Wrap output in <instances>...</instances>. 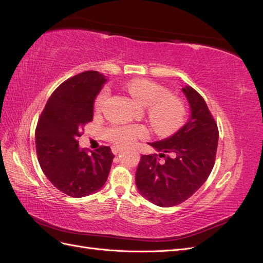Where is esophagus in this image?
Listing matches in <instances>:
<instances>
[{
	"label": "esophagus",
	"instance_id": "1",
	"mask_svg": "<svg viewBox=\"0 0 263 263\" xmlns=\"http://www.w3.org/2000/svg\"><path fill=\"white\" fill-rule=\"evenodd\" d=\"M122 150H123V148H121V147H115V146H114V147L112 148V151H113L114 155H118L119 153H121Z\"/></svg>",
	"mask_w": 263,
	"mask_h": 263
}]
</instances>
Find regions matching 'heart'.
I'll return each instance as SVG.
<instances>
[{"label": "heart", "mask_w": 263, "mask_h": 263, "mask_svg": "<svg viewBox=\"0 0 263 263\" xmlns=\"http://www.w3.org/2000/svg\"><path fill=\"white\" fill-rule=\"evenodd\" d=\"M129 93L135 101L148 107L150 121L155 128L161 134L170 135L177 132L185 121V108L182 102L169 95L163 86L154 81L136 80L130 83ZM109 94L104 87L95 100L94 106L102 108ZM106 138L118 146L130 145L139 137H146L148 130L141 125H114L106 130Z\"/></svg>", "instance_id": "heart-1"}]
</instances>
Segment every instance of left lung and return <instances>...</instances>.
<instances>
[{
    "label": "left lung",
    "mask_w": 263,
    "mask_h": 263,
    "mask_svg": "<svg viewBox=\"0 0 263 263\" xmlns=\"http://www.w3.org/2000/svg\"><path fill=\"white\" fill-rule=\"evenodd\" d=\"M181 91L190 106L187 122L170 137L148 142L164 161L157 154L141 156L136 172L139 193L161 208L192 196L208 180L216 157L218 129L204 99L189 85Z\"/></svg>",
    "instance_id": "1"
}]
</instances>
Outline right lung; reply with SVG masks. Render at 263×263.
<instances>
[{
	"instance_id": "right-lung-1",
	"label": "right lung",
	"mask_w": 263,
	"mask_h": 263,
	"mask_svg": "<svg viewBox=\"0 0 263 263\" xmlns=\"http://www.w3.org/2000/svg\"><path fill=\"white\" fill-rule=\"evenodd\" d=\"M107 79L85 71L60 84L39 117L35 134L39 164L54 187L72 197L97 193L107 180L114 155L103 146L86 153L79 147L82 127L93 119L94 101Z\"/></svg>"
}]
</instances>
